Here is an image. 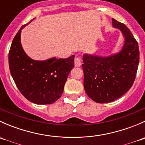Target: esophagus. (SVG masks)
Here are the masks:
<instances>
[{
  "instance_id": "34e87169",
  "label": "esophagus",
  "mask_w": 145,
  "mask_h": 145,
  "mask_svg": "<svg viewBox=\"0 0 145 145\" xmlns=\"http://www.w3.org/2000/svg\"><path fill=\"white\" fill-rule=\"evenodd\" d=\"M82 64V59L80 57H76L74 59V64L76 67H80Z\"/></svg>"
}]
</instances>
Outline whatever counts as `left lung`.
Masks as SVG:
<instances>
[{"label":"left lung","mask_w":145,"mask_h":145,"mask_svg":"<svg viewBox=\"0 0 145 145\" xmlns=\"http://www.w3.org/2000/svg\"><path fill=\"white\" fill-rule=\"evenodd\" d=\"M114 27L122 31L125 43L121 52L107 57L83 55V85L90 98L97 103L113 102L133 84L138 68L140 51L133 35L123 23L112 19Z\"/></svg>","instance_id":"1"}]
</instances>
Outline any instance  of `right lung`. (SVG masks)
<instances>
[{
    "label": "right lung",
    "instance_id": "obj_1",
    "mask_svg": "<svg viewBox=\"0 0 145 145\" xmlns=\"http://www.w3.org/2000/svg\"><path fill=\"white\" fill-rule=\"evenodd\" d=\"M29 23L21 27L12 42L8 55L10 74L27 100L37 105H50L62 95L69 74L74 67L75 55L45 61L31 59L20 42L21 30Z\"/></svg>",
    "mask_w": 145,
    "mask_h": 145
}]
</instances>
